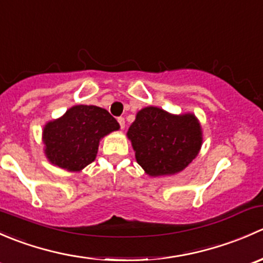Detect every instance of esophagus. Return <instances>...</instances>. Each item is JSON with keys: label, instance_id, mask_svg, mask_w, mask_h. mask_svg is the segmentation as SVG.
<instances>
[{"label": "esophagus", "instance_id": "1", "mask_svg": "<svg viewBox=\"0 0 263 263\" xmlns=\"http://www.w3.org/2000/svg\"><path fill=\"white\" fill-rule=\"evenodd\" d=\"M117 121H118V123H119V126H121V128L123 129L124 128V118H123V117H118V119H117Z\"/></svg>", "mask_w": 263, "mask_h": 263}]
</instances>
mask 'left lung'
I'll return each instance as SVG.
<instances>
[{"instance_id":"1","label":"left lung","mask_w":263,"mask_h":263,"mask_svg":"<svg viewBox=\"0 0 263 263\" xmlns=\"http://www.w3.org/2000/svg\"><path fill=\"white\" fill-rule=\"evenodd\" d=\"M127 136L137 163L151 177L182 172L202 145V129L195 115H171L158 107L139 110Z\"/></svg>"}]
</instances>
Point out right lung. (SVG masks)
Listing matches in <instances>:
<instances>
[{"label": "right lung", "instance_id": "obj_1", "mask_svg": "<svg viewBox=\"0 0 263 263\" xmlns=\"http://www.w3.org/2000/svg\"><path fill=\"white\" fill-rule=\"evenodd\" d=\"M117 129L119 123L107 109L75 105L44 126V154L54 165L80 172L95 160L100 140Z\"/></svg>", "mask_w": 263, "mask_h": 263}]
</instances>
